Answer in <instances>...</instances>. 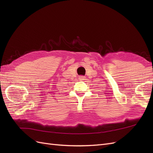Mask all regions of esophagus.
Returning <instances> with one entry per match:
<instances>
[{"label":"esophagus","mask_w":153,"mask_h":153,"mask_svg":"<svg viewBox=\"0 0 153 153\" xmlns=\"http://www.w3.org/2000/svg\"><path fill=\"white\" fill-rule=\"evenodd\" d=\"M85 76H80V77H79V79L80 80H85Z\"/></svg>","instance_id":"esophagus-1"}]
</instances>
